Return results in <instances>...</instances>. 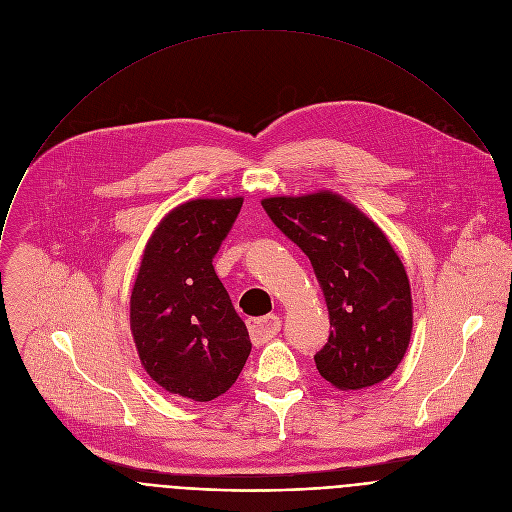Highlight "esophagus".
Masks as SVG:
<instances>
[{"mask_svg": "<svg viewBox=\"0 0 512 512\" xmlns=\"http://www.w3.org/2000/svg\"><path fill=\"white\" fill-rule=\"evenodd\" d=\"M247 326H249L251 342L255 346H259V344L269 342L281 330V320H279V316L269 314V316H263V318H257V320H249Z\"/></svg>", "mask_w": 512, "mask_h": 512, "instance_id": "34e87169", "label": "esophagus"}]
</instances>
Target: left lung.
Wrapping results in <instances>:
<instances>
[{
	"label": "left lung",
	"instance_id": "8db88e82",
	"mask_svg": "<svg viewBox=\"0 0 512 512\" xmlns=\"http://www.w3.org/2000/svg\"><path fill=\"white\" fill-rule=\"evenodd\" d=\"M275 227L310 259L324 291L330 336L314 360L342 391L393 375L413 328L411 287L385 233L332 192L261 200Z\"/></svg>",
	"mask_w": 512,
	"mask_h": 512
}]
</instances>
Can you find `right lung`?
<instances>
[{"instance_id": "obj_1", "label": "right lung", "mask_w": 512, "mask_h": 512, "mask_svg": "<svg viewBox=\"0 0 512 512\" xmlns=\"http://www.w3.org/2000/svg\"><path fill=\"white\" fill-rule=\"evenodd\" d=\"M243 198H198L168 212L145 245L129 322L139 360L168 393L212 401L241 375L251 340L212 259Z\"/></svg>"}]
</instances>
